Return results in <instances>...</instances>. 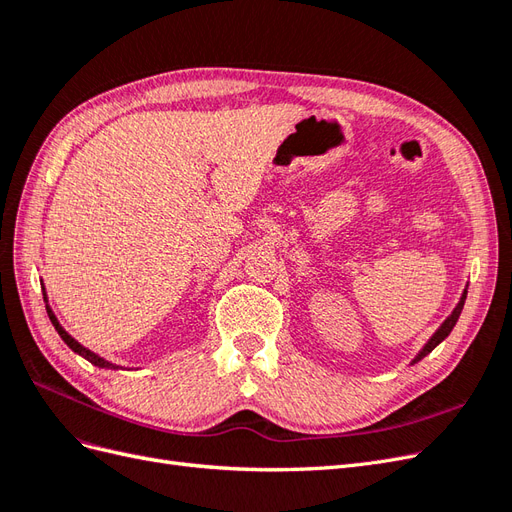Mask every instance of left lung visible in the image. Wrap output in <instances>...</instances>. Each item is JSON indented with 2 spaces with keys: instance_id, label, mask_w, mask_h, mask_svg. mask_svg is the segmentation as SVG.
Masks as SVG:
<instances>
[{
  "instance_id": "8db88e82",
  "label": "left lung",
  "mask_w": 512,
  "mask_h": 512,
  "mask_svg": "<svg viewBox=\"0 0 512 512\" xmlns=\"http://www.w3.org/2000/svg\"><path fill=\"white\" fill-rule=\"evenodd\" d=\"M466 294H468V290L466 292H463V297H461V301L457 303V307H455V312L451 314V316H448L446 320H444V324H442V327L436 331V335H433L431 339H429V342H427V346L423 348V352L421 354H418L416 356V359H414V363L416 361H421L423 359V356H427L433 348H436L440 342H442V339H446L448 337V333H451L453 331V327H455V324H457V320H459V314H461V309H463V303H466Z\"/></svg>"
}]
</instances>
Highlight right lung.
<instances>
[{
    "instance_id": "right-lung-1",
    "label": "right lung",
    "mask_w": 512,
    "mask_h": 512,
    "mask_svg": "<svg viewBox=\"0 0 512 512\" xmlns=\"http://www.w3.org/2000/svg\"><path fill=\"white\" fill-rule=\"evenodd\" d=\"M46 312H49V318H51V322H53V327L57 329V333L61 335V339H64V342L74 350V352H79L81 356H85V359L87 361H91V363H94V365H98V367H108V369H115V365L113 363H108V361H104V359H100V356L98 354H94V352H89L87 348H83L79 342H74V339L64 331V329H61L59 327V322H57V318L53 316V312H51V309L49 307H46Z\"/></svg>"
}]
</instances>
